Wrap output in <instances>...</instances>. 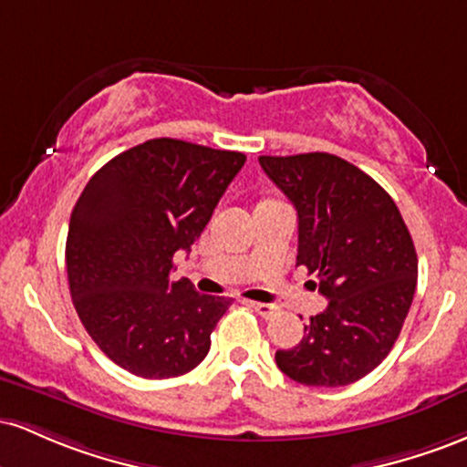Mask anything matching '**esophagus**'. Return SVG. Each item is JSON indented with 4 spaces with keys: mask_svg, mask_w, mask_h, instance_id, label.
<instances>
[{
    "mask_svg": "<svg viewBox=\"0 0 467 467\" xmlns=\"http://www.w3.org/2000/svg\"><path fill=\"white\" fill-rule=\"evenodd\" d=\"M250 307L254 309L261 318H275V316L278 314L276 305H270V303H250Z\"/></svg>",
    "mask_w": 467,
    "mask_h": 467,
    "instance_id": "1",
    "label": "esophagus"
}]
</instances>
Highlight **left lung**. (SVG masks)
Segmentation results:
<instances>
[{
    "mask_svg": "<svg viewBox=\"0 0 467 467\" xmlns=\"http://www.w3.org/2000/svg\"><path fill=\"white\" fill-rule=\"evenodd\" d=\"M259 164L298 213L296 265L329 298L303 340L276 351L278 368L305 387L358 382L389 356L409 316L417 285L409 228L389 192L337 155H261Z\"/></svg>",
    "mask_w": 467,
    "mask_h": 467,
    "instance_id": "obj_1",
    "label": "left lung"
}]
</instances>
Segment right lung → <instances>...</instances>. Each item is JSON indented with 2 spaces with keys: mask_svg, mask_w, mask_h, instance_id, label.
Returning <instances> with one entry per match:
<instances>
[{
  "mask_svg": "<svg viewBox=\"0 0 467 467\" xmlns=\"http://www.w3.org/2000/svg\"><path fill=\"white\" fill-rule=\"evenodd\" d=\"M245 155L155 138L94 173L69 217V294L99 349L138 378L192 371L233 305L173 281Z\"/></svg>",
  "mask_w": 467,
  "mask_h": 467,
  "instance_id": "right-lung-1",
  "label": "right lung"
}]
</instances>
